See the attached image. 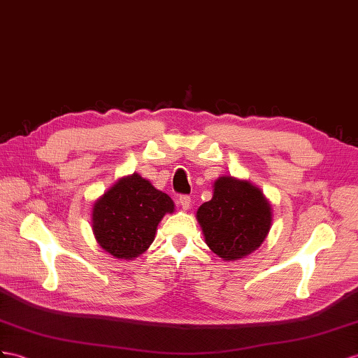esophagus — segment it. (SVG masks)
Here are the masks:
<instances>
[{"instance_id": "obj_1", "label": "esophagus", "mask_w": 358, "mask_h": 358, "mask_svg": "<svg viewBox=\"0 0 358 358\" xmlns=\"http://www.w3.org/2000/svg\"><path fill=\"white\" fill-rule=\"evenodd\" d=\"M190 204H192L190 196H187V195L180 196V206H181L182 210H189V208H190Z\"/></svg>"}]
</instances>
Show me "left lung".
Returning a JSON list of instances; mask_svg holds the SVG:
<instances>
[{"instance_id":"obj_1","label":"left lung","mask_w":358,"mask_h":358,"mask_svg":"<svg viewBox=\"0 0 358 358\" xmlns=\"http://www.w3.org/2000/svg\"><path fill=\"white\" fill-rule=\"evenodd\" d=\"M196 219L208 248L234 262L260 248L271 230L272 207L251 181L222 176L213 182V196L198 208Z\"/></svg>"}]
</instances>
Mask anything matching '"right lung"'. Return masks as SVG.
Wrapping results in <instances>:
<instances>
[{"label": "right lung", "mask_w": 358, "mask_h": 358, "mask_svg": "<svg viewBox=\"0 0 358 358\" xmlns=\"http://www.w3.org/2000/svg\"><path fill=\"white\" fill-rule=\"evenodd\" d=\"M173 210L169 195L134 172L119 178L95 201L92 231L106 252L133 260L150 248L163 216Z\"/></svg>", "instance_id": "1"}]
</instances>
